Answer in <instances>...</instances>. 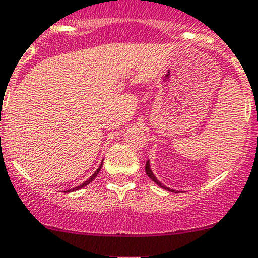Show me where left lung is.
Returning <instances> with one entry per match:
<instances>
[{
	"mask_svg": "<svg viewBox=\"0 0 258 258\" xmlns=\"http://www.w3.org/2000/svg\"><path fill=\"white\" fill-rule=\"evenodd\" d=\"M145 168H146V173H147V176H148V177H150L151 179H152V181L155 182V183H157L158 186H160V187H162V188H165V189H167V191H171V192H176V191H173V189L168 188V187L163 186V184L161 183V182L158 181V179L155 177V175H153V173H152V171H151V168H150V162H148V161H147V162H146V167H145Z\"/></svg>",
	"mask_w": 258,
	"mask_h": 258,
	"instance_id": "1",
	"label": "left lung"
}]
</instances>
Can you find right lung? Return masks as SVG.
<instances>
[{"mask_svg":"<svg viewBox=\"0 0 258 258\" xmlns=\"http://www.w3.org/2000/svg\"><path fill=\"white\" fill-rule=\"evenodd\" d=\"M101 167H102V163H101V165H100V167H98V168H97V171H96V172H95V173H93V175H92V176H91V177H90V178H88V179H87V181H85V182H83V183H82V184H80V186H77V187H76V188H74V189H72V191H77V189L82 188V187L87 186V184H88V183H90V182H92V181H93V179H95V178H96V176H97V175H98V172H100ZM66 192H70V189H69V191H66Z\"/></svg>","mask_w":258,"mask_h":258,"instance_id":"right-lung-1","label":"right lung"}]
</instances>
